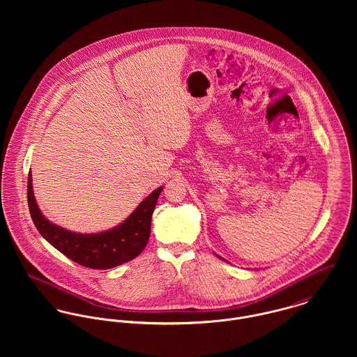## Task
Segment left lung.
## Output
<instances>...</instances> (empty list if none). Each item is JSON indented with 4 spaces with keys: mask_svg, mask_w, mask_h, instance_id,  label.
<instances>
[{
    "mask_svg": "<svg viewBox=\"0 0 357 357\" xmlns=\"http://www.w3.org/2000/svg\"><path fill=\"white\" fill-rule=\"evenodd\" d=\"M217 257H218V258H221V259H224V258H222V257H220V255H217ZM224 261H225V259H224ZM227 262H228V261H227Z\"/></svg>",
    "mask_w": 357,
    "mask_h": 357,
    "instance_id": "1",
    "label": "left lung"
}]
</instances>
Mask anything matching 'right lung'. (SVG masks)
<instances>
[{"label": "right lung", "mask_w": 357, "mask_h": 357, "mask_svg": "<svg viewBox=\"0 0 357 357\" xmlns=\"http://www.w3.org/2000/svg\"><path fill=\"white\" fill-rule=\"evenodd\" d=\"M162 190L163 187H159L153 191L125 221L96 234L73 232L50 221L36 201L31 172L27 181V201L36 228L54 249L82 266L109 269L136 258L147 246L153 208Z\"/></svg>", "instance_id": "1"}]
</instances>
